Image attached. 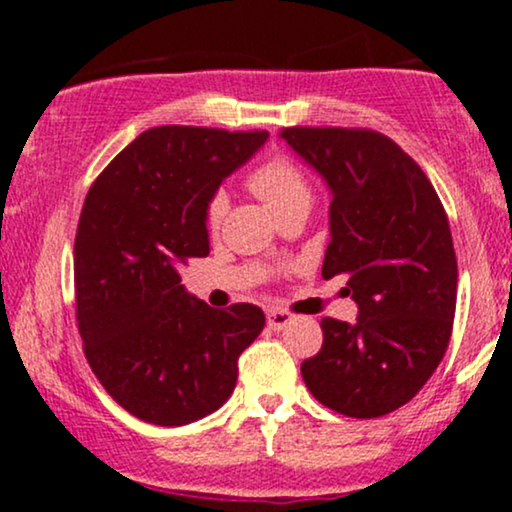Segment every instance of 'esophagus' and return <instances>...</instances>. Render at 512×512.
Returning a JSON list of instances; mask_svg holds the SVG:
<instances>
[{
	"label": "esophagus",
	"instance_id": "34e87169",
	"mask_svg": "<svg viewBox=\"0 0 512 512\" xmlns=\"http://www.w3.org/2000/svg\"><path fill=\"white\" fill-rule=\"evenodd\" d=\"M293 322V315L289 313V310H281V308H272L267 310V325L272 327L274 332H281L286 330Z\"/></svg>",
	"mask_w": 512,
	"mask_h": 512
}]
</instances>
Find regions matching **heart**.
<instances>
[{"label":"heart","instance_id":"obj_1","mask_svg":"<svg viewBox=\"0 0 512 512\" xmlns=\"http://www.w3.org/2000/svg\"><path fill=\"white\" fill-rule=\"evenodd\" d=\"M248 185L276 216H281L286 209L296 207V204L310 202V185L308 180H305L303 170L286 156L267 158L262 166L252 170ZM226 214L228 195L223 190H216L214 195L209 197L207 209H204V221H207L209 233L219 231Z\"/></svg>","mask_w":512,"mask_h":512}]
</instances>
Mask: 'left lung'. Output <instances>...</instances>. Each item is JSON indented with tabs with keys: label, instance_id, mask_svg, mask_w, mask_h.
I'll return each instance as SVG.
<instances>
[{
	"label": "left lung",
	"instance_id": "1",
	"mask_svg": "<svg viewBox=\"0 0 512 512\" xmlns=\"http://www.w3.org/2000/svg\"><path fill=\"white\" fill-rule=\"evenodd\" d=\"M279 137L332 192L322 276H346L358 320L322 317L301 375L317 402L375 419L409 402L448 349L457 301L450 223L431 180L385 134L284 127Z\"/></svg>",
	"mask_w": 512,
	"mask_h": 512
}]
</instances>
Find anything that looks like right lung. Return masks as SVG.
Returning a JSON list of instances; mask_svg holds the SVG:
<instances>
[{
  "label": "right lung",
  "mask_w": 512,
  "mask_h": 512,
  "mask_svg": "<svg viewBox=\"0 0 512 512\" xmlns=\"http://www.w3.org/2000/svg\"><path fill=\"white\" fill-rule=\"evenodd\" d=\"M267 137L146 129L88 190L74 240L76 322L105 392L146 424L185 426L219 409L262 332L257 305L209 308L180 269L209 255V197Z\"/></svg>",
  "instance_id": "right-lung-1"
}]
</instances>
